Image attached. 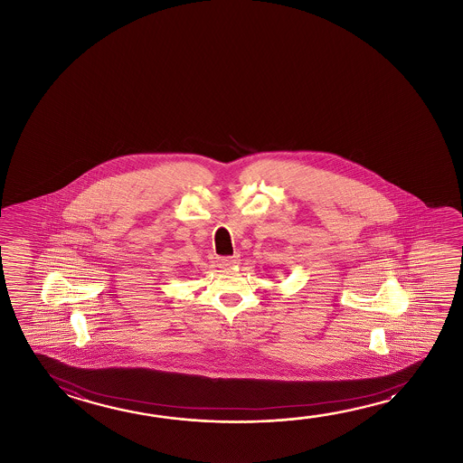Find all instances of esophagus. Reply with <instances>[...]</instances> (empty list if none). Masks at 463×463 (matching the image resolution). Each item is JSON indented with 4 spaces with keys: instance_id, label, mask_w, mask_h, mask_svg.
Here are the masks:
<instances>
[{
    "instance_id": "esophagus-1",
    "label": "esophagus",
    "mask_w": 463,
    "mask_h": 463,
    "mask_svg": "<svg viewBox=\"0 0 463 463\" xmlns=\"http://www.w3.org/2000/svg\"><path fill=\"white\" fill-rule=\"evenodd\" d=\"M237 261H239L237 257H226L220 258V260H218V263H220L221 268H231V266H234Z\"/></svg>"
}]
</instances>
